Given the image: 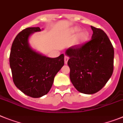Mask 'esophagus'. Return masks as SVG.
Masks as SVG:
<instances>
[{
    "label": "esophagus",
    "mask_w": 123,
    "mask_h": 123,
    "mask_svg": "<svg viewBox=\"0 0 123 123\" xmlns=\"http://www.w3.org/2000/svg\"><path fill=\"white\" fill-rule=\"evenodd\" d=\"M68 60H69V57L68 56H67V55H65V57H64V63L65 64H67L68 63Z\"/></svg>",
    "instance_id": "esophagus-1"
}]
</instances>
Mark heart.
<instances>
[{
    "mask_svg": "<svg viewBox=\"0 0 123 123\" xmlns=\"http://www.w3.org/2000/svg\"><path fill=\"white\" fill-rule=\"evenodd\" d=\"M80 29L79 28H75L73 30L74 32H78L79 31ZM88 33L87 32H82V33L79 36V39H80L81 41H85L86 39H87L88 38Z\"/></svg>",
    "mask_w": 123,
    "mask_h": 123,
    "instance_id": "b5f03b06",
    "label": "heart"
}]
</instances>
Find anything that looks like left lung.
Instances as JSON below:
<instances>
[{"instance_id": "obj_1", "label": "left lung", "mask_w": 123, "mask_h": 123, "mask_svg": "<svg viewBox=\"0 0 123 123\" xmlns=\"http://www.w3.org/2000/svg\"><path fill=\"white\" fill-rule=\"evenodd\" d=\"M92 39L66 50L69 57L70 79L82 93L100 91L113 72L114 48L107 35L100 28L91 26Z\"/></svg>"}]
</instances>
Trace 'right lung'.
<instances>
[{
    "label": "right lung",
    "instance_id": "1",
    "mask_svg": "<svg viewBox=\"0 0 123 123\" xmlns=\"http://www.w3.org/2000/svg\"><path fill=\"white\" fill-rule=\"evenodd\" d=\"M39 27L26 28L15 38L10 54L13 81L23 93L33 98L46 95L56 74L64 64V55L50 58L36 53L30 47L28 38Z\"/></svg>",
    "mask_w": 123,
    "mask_h": 123
}]
</instances>
